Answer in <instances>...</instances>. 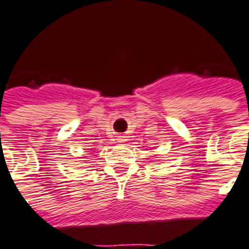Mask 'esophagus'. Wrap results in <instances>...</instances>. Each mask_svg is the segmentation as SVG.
I'll use <instances>...</instances> for the list:
<instances>
[{"mask_svg": "<svg viewBox=\"0 0 249 249\" xmlns=\"http://www.w3.org/2000/svg\"><path fill=\"white\" fill-rule=\"evenodd\" d=\"M124 141H126V136H123V135L118 136V142H124Z\"/></svg>", "mask_w": 249, "mask_h": 249, "instance_id": "esophagus-1", "label": "esophagus"}]
</instances>
